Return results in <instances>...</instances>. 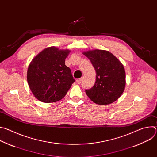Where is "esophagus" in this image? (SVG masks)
Wrapping results in <instances>:
<instances>
[{"label": "esophagus", "mask_w": 157, "mask_h": 157, "mask_svg": "<svg viewBox=\"0 0 157 157\" xmlns=\"http://www.w3.org/2000/svg\"><path fill=\"white\" fill-rule=\"evenodd\" d=\"M81 81H82V78H79V79H76V82L78 84H80L81 82Z\"/></svg>", "instance_id": "obj_1"}]
</instances>
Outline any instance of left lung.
I'll list each match as a JSON object with an SVG mask.
<instances>
[{
    "label": "left lung",
    "mask_w": 157,
    "mask_h": 157,
    "mask_svg": "<svg viewBox=\"0 0 157 157\" xmlns=\"http://www.w3.org/2000/svg\"><path fill=\"white\" fill-rule=\"evenodd\" d=\"M96 72V82L86 89L87 96L99 105H107L118 99L125 86V72L122 64L111 53L101 50L84 52Z\"/></svg>",
    "instance_id": "8db88e82"
}]
</instances>
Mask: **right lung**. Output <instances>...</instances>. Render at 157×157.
<instances>
[{"mask_svg": "<svg viewBox=\"0 0 157 157\" xmlns=\"http://www.w3.org/2000/svg\"><path fill=\"white\" fill-rule=\"evenodd\" d=\"M69 53V50L49 47L31 61L27 71V81L39 101L48 103L61 100L75 81L70 68L64 63Z\"/></svg>", "mask_w": 157, "mask_h": 157, "instance_id": "obj_1", "label": "right lung"}]
</instances>
